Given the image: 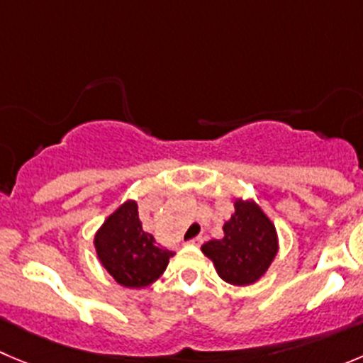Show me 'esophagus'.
Masks as SVG:
<instances>
[{"label": "esophagus", "instance_id": "obj_1", "mask_svg": "<svg viewBox=\"0 0 363 363\" xmlns=\"http://www.w3.org/2000/svg\"><path fill=\"white\" fill-rule=\"evenodd\" d=\"M187 244H191V246H201V244H203V237H201V235L194 237V239H191V240H189Z\"/></svg>", "mask_w": 363, "mask_h": 363}]
</instances>
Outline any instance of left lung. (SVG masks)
Listing matches in <instances>:
<instances>
[{
  "mask_svg": "<svg viewBox=\"0 0 363 363\" xmlns=\"http://www.w3.org/2000/svg\"><path fill=\"white\" fill-rule=\"evenodd\" d=\"M233 213L223 224V239L203 244L217 274L230 285L247 287L267 272L278 255L279 242L274 223L253 198H237Z\"/></svg>",
  "mask_w": 363,
  "mask_h": 363,
  "instance_id": "obj_1",
  "label": "left lung"
}]
</instances>
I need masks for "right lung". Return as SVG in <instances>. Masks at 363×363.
I'll return each mask as SVG.
<instances>
[{"label":"right lung","mask_w":363,"mask_h":363,"mask_svg":"<svg viewBox=\"0 0 363 363\" xmlns=\"http://www.w3.org/2000/svg\"><path fill=\"white\" fill-rule=\"evenodd\" d=\"M92 242L103 269L126 289H144L155 283L164 274L169 258L174 257L144 231L135 199L117 206L98 228Z\"/></svg>","instance_id":"add662e5"}]
</instances>
